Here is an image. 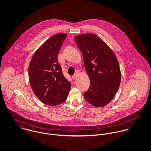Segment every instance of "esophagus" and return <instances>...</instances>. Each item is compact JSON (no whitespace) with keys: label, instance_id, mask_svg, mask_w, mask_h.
<instances>
[{"label":"esophagus","instance_id":"1","mask_svg":"<svg viewBox=\"0 0 151 151\" xmlns=\"http://www.w3.org/2000/svg\"><path fill=\"white\" fill-rule=\"evenodd\" d=\"M77 74H74V75H73L71 77H72V78H73V79H76V78H77Z\"/></svg>","mask_w":151,"mask_h":151}]
</instances>
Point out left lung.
I'll list each match as a JSON object with an SVG mask.
<instances>
[{
  "mask_svg": "<svg viewBox=\"0 0 151 151\" xmlns=\"http://www.w3.org/2000/svg\"><path fill=\"white\" fill-rule=\"evenodd\" d=\"M74 40L83 54L90 79L84 98L92 105L103 107L113 99L120 86L121 72L117 59L107 44L94 34L79 35Z\"/></svg>",
  "mask_w": 151,
  "mask_h": 151,
  "instance_id": "obj_1",
  "label": "left lung"
}]
</instances>
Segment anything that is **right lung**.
<instances>
[{
	"label": "right lung",
	"mask_w": 151,
	"mask_h": 151,
	"mask_svg": "<svg viewBox=\"0 0 151 151\" xmlns=\"http://www.w3.org/2000/svg\"><path fill=\"white\" fill-rule=\"evenodd\" d=\"M66 37V34H56L49 38L35 52L29 65L31 88L37 98L49 106L64 102L70 90L71 84L58 60Z\"/></svg>",
	"instance_id": "obj_1"
}]
</instances>
